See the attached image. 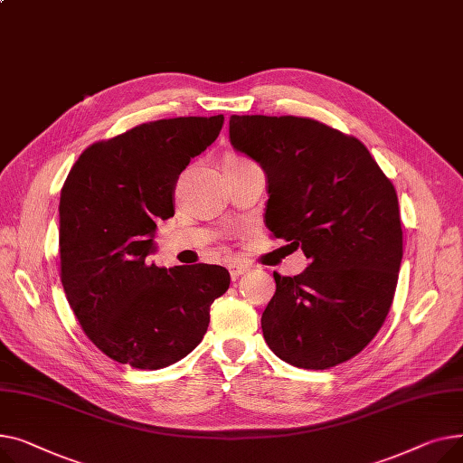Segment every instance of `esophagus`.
Listing matches in <instances>:
<instances>
[{"instance_id":"1","label":"esophagus","mask_w":463,"mask_h":463,"mask_svg":"<svg viewBox=\"0 0 463 463\" xmlns=\"http://www.w3.org/2000/svg\"><path fill=\"white\" fill-rule=\"evenodd\" d=\"M250 267L247 265V263H242V261H237V260H232V261H228V270H230V275H232V279L235 280V279H239L241 275H244L247 273Z\"/></svg>"}]
</instances>
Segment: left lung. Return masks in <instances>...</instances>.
<instances>
[{"instance_id": "obj_1", "label": "left lung", "mask_w": 463, "mask_h": 463, "mask_svg": "<svg viewBox=\"0 0 463 463\" xmlns=\"http://www.w3.org/2000/svg\"><path fill=\"white\" fill-rule=\"evenodd\" d=\"M230 142L265 170L267 228L310 260L297 277L275 273L267 345L297 368L349 361L394 298L403 254L394 184L355 136L310 118L232 116Z\"/></svg>"}]
</instances>
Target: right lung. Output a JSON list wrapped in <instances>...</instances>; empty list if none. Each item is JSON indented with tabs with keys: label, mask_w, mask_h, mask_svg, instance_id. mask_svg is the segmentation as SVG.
<instances>
[{
	"label": "right lung",
	"mask_w": 463,
	"mask_h": 463,
	"mask_svg": "<svg viewBox=\"0 0 463 463\" xmlns=\"http://www.w3.org/2000/svg\"><path fill=\"white\" fill-rule=\"evenodd\" d=\"M224 116L142 123L91 144L60 198V265L81 331L110 359L140 370L186 357L230 288L221 265L149 263L158 219L174 216V188L190 158L219 136Z\"/></svg>",
	"instance_id": "add662e5"
}]
</instances>
